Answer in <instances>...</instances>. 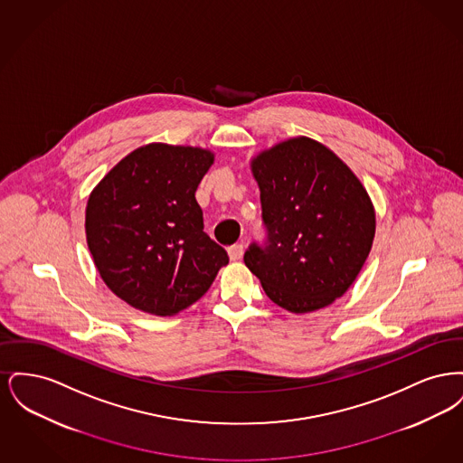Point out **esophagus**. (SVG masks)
I'll use <instances>...</instances> for the list:
<instances>
[{
	"instance_id": "obj_1",
	"label": "esophagus",
	"mask_w": 463,
	"mask_h": 463,
	"mask_svg": "<svg viewBox=\"0 0 463 463\" xmlns=\"http://www.w3.org/2000/svg\"><path fill=\"white\" fill-rule=\"evenodd\" d=\"M227 251H229V259L231 260H240V259H242L244 248H242V244H232Z\"/></svg>"
}]
</instances>
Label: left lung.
<instances>
[{
	"label": "left lung",
	"instance_id": "8db88e82",
	"mask_svg": "<svg viewBox=\"0 0 463 463\" xmlns=\"http://www.w3.org/2000/svg\"><path fill=\"white\" fill-rule=\"evenodd\" d=\"M265 240L244 264L265 295L289 312L326 307L366 262L374 238L372 201L357 176L328 147L291 138L253 159Z\"/></svg>",
	"mask_w": 463,
	"mask_h": 463
}]
</instances>
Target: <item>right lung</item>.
I'll return each mask as SVG.
<instances>
[{"label":"right lung","mask_w":463,"mask_h":463,"mask_svg":"<svg viewBox=\"0 0 463 463\" xmlns=\"http://www.w3.org/2000/svg\"><path fill=\"white\" fill-rule=\"evenodd\" d=\"M210 151L149 144L90 194L87 241L104 283L132 307L174 316L212 287L227 251L203 231L196 189Z\"/></svg>","instance_id":"1"}]
</instances>
